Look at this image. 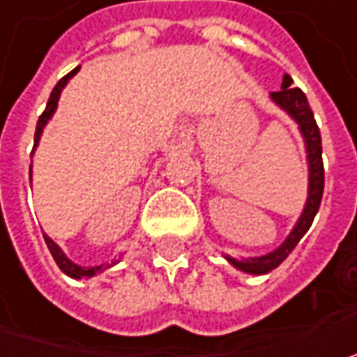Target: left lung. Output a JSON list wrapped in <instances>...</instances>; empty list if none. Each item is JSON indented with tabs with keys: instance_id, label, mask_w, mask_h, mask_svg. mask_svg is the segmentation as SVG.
Masks as SVG:
<instances>
[{
	"instance_id": "1",
	"label": "left lung",
	"mask_w": 357,
	"mask_h": 357,
	"mask_svg": "<svg viewBox=\"0 0 357 357\" xmlns=\"http://www.w3.org/2000/svg\"><path fill=\"white\" fill-rule=\"evenodd\" d=\"M292 85V77L284 75L282 79V89L270 93V99L280 107L282 111H286L290 117L298 123V129L304 137V144H306V155H308V199H306V206L300 214L296 227L292 232L288 234V238L282 242L280 246L272 252L264 254V256H254V258H230L227 260L234 268H238L242 272L248 274H266L276 266H280L282 262L288 258V254L296 248V244L300 238L308 232V228L314 222V216L320 208L324 195V162H322V137H320V129L316 125L314 113L310 109L308 99L304 95V91L298 87H290Z\"/></svg>"
}]
</instances>
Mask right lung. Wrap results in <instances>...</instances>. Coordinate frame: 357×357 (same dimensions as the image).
Segmentation results:
<instances>
[{
	"instance_id": "1",
	"label": "right lung",
	"mask_w": 357,
	"mask_h": 357,
	"mask_svg": "<svg viewBox=\"0 0 357 357\" xmlns=\"http://www.w3.org/2000/svg\"><path fill=\"white\" fill-rule=\"evenodd\" d=\"M77 71H79V67L77 69H73L71 73H67V75L63 77L61 81L53 87V91H51V95H49V101H47V107H45V111L41 113V117H39V121H37V129H35V146L39 144V139H41V132H43V127L47 125V121L51 117H53V113H55V109H57V103H59V95H61L63 87L69 83V79L75 75ZM43 238H45V244H47L49 252H51V256H53V260L57 262V266L61 268V272H65L67 276H71V278H91V276H95V274H99V272H103L105 268H109L111 264H101V266H93V268H85V266H79V264H75V262H71L67 256H65V252H63L61 248L53 242V240L49 238L47 234H43ZM115 264V262H113Z\"/></svg>"
}]
</instances>
